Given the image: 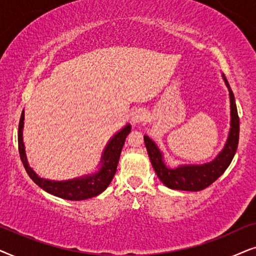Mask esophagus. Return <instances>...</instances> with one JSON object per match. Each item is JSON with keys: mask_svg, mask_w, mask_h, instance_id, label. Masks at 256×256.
<instances>
[{"mask_svg": "<svg viewBox=\"0 0 256 256\" xmlns=\"http://www.w3.org/2000/svg\"><path fill=\"white\" fill-rule=\"evenodd\" d=\"M146 118H148V114H146L144 108H136L134 114H132V120H134V122H142Z\"/></svg>", "mask_w": 256, "mask_h": 256, "instance_id": "34e87169", "label": "esophagus"}]
</instances>
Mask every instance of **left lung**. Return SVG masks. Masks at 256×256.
<instances>
[{
	"label": "left lung",
	"instance_id": "8db88e82",
	"mask_svg": "<svg viewBox=\"0 0 256 256\" xmlns=\"http://www.w3.org/2000/svg\"><path fill=\"white\" fill-rule=\"evenodd\" d=\"M224 83H226L228 91H230V131L228 136L227 142L224 145L222 151L219 153L213 162L204 165H190V166H180L176 168H168L162 162V156L160 153L156 145L150 139L148 136H144V142L146 150H148L150 160L162 182L165 186L172 190H205L206 187L216 182L222 173L226 171L232 160L234 158L235 152L238 148V142H239V116H238L236 104H235L233 91L228 84V82L222 74Z\"/></svg>",
	"mask_w": 256,
	"mask_h": 256
}]
</instances>
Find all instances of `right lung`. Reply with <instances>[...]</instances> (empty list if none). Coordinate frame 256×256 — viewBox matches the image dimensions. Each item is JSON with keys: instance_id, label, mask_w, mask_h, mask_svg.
I'll list each match as a JSON object with an SVG mask.
<instances>
[{"instance_id": "right-lung-1", "label": "right lung", "mask_w": 256, "mask_h": 256, "mask_svg": "<svg viewBox=\"0 0 256 256\" xmlns=\"http://www.w3.org/2000/svg\"><path fill=\"white\" fill-rule=\"evenodd\" d=\"M23 120H24V112H22L18 124V152L26 173L34 180V182L37 184L46 192L62 198V199L72 200V202L96 196L104 190H106V187L110 185L112 179H114L116 171H117L118 160L120 156L122 146H124L126 136L131 131V126L126 125L122 131L116 134L114 137L108 142L103 153V158H102V168L100 172L94 173L92 176L68 180V182H52V180L40 178L28 165L22 138V128L23 124H24Z\"/></svg>"}]
</instances>
